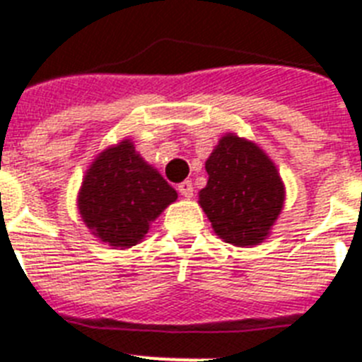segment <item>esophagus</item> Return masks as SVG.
Returning <instances> with one entry per match:
<instances>
[{
    "mask_svg": "<svg viewBox=\"0 0 362 362\" xmlns=\"http://www.w3.org/2000/svg\"><path fill=\"white\" fill-rule=\"evenodd\" d=\"M178 193L186 199H191L193 197V184L189 180H184L182 184H178Z\"/></svg>",
    "mask_w": 362,
    "mask_h": 362,
    "instance_id": "1",
    "label": "esophagus"
}]
</instances>
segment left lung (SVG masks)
Returning <instances> with one entry per match:
<instances>
[{
  "label": "left lung",
  "instance_id": "left-lung-1",
  "mask_svg": "<svg viewBox=\"0 0 362 362\" xmlns=\"http://www.w3.org/2000/svg\"><path fill=\"white\" fill-rule=\"evenodd\" d=\"M208 184L199 204L214 232L235 247L259 245L285 202V186L274 162L254 141L226 134L206 160Z\"/></svg>",
  "mask_w": 362,
  "mask_h": 362
}]
</instances>
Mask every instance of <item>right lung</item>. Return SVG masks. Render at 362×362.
<instances>
[{
    "label": "right lung",
    "mask_w": 362,
    "mask_h": 362,
    "mask_svg": "<svg viewBox=\"0 0 362 362\" xmlns=\"http://www.w3.org/2000/svg\"><path fill=\"white\" fill-rule=\"evenodd\" d=\"M176 199V191L136 153L134 144L123 139L93 160L83 178L77 206L99 241L130 248Z\"/></svg>",
    "instance_id": "add662e5"
}]
</instances>
